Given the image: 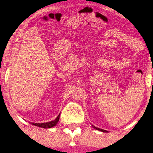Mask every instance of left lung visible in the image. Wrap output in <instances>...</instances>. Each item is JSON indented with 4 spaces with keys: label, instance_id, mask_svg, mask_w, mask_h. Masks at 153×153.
I'll return each instance as SVG.
<instances>
[{
    "label": "left lung",
    "instance_id": "1",
    "mask_svg": "<svg viewBox=\"0 0 153 153\" xmlns=\"http://www.w3.org/2000/svg\"><path fill=\"white\" fill-rule=\"evenodd\" d=\"M92 126L93 127V128L95 129H96V130L100 131H102V132H105V133H108V131H106V130H104V129H100V128H98V127H96L94 126H93V125H92Z\"/></svg>",
    "mask_w": 153,
    "mask_h": 153
}]
</instances>
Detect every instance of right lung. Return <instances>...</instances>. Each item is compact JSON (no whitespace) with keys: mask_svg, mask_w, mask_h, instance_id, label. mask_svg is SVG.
I'll return each mask as SVG.
<instances>
[{"mask_svg":"<svg viewBox=\"0 0 153 153\" xmlns=\"http://www.w3.org/2000/svg\"><path fill=\"white\" fill-rule=\"evenodd\" d=\"M59 117H60V114L58 115V116L56 117V119L53 121H49V122H46V123H31V124L33 125V126H36L39 127H42V128L48 129V128H51V127L55 126L57 123H58Z\"/></svg>","mask_w":153,"mask_h":153,"instance_id":"1","label":"right lung"}]
</instances>
